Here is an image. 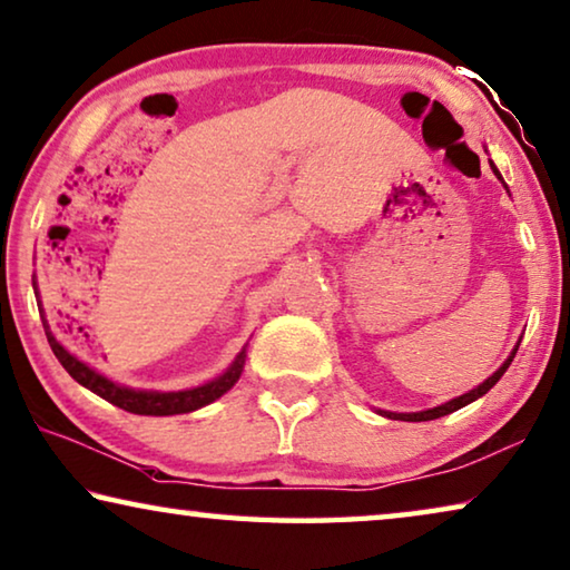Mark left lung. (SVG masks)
Masks as SVG:
<instances>
[{"instance_id": "left-lung-1", "label": "left lung", "mask_w": 570, "mask_h": 570, "mask_svg": "<svg viewBox=\"0 0 570 570\" xmlns=\"http://www.w3.org/2000/svg\"><path fill=\"white\" fill-rule=\"evenodd\" d=\"M492 165V161H490ZM492 169H494V175H497V179H502V175L500 171H497V167L492 165ZM504 183V179H502ZM514 352H518V345H514V350H512V355L504 360V363L494 370V373L487 377V381L482 383V385H476L474 391H469V393H464V395H459V399H451V401H446V403H441V405H436V409H429V411H419V413H393V411H381V415H385V419H393V421H433V419H441V415H449V413H454V411H459V409H464V405H469L472 401H476V399H482V395L490 391V387L500 381V377L504 375V370L510 367V363H512V357H514Z\"/></svg>"}]
</instances>
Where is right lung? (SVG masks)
Returning <instances> with one entry per match:
<instances>
[{
	"label": "right lung",
	"instance_id": "add662e5",
	"mask_svg": "<svg viewBox=\"0 0 570 570\" xmlns=\"http://www.w3.org/2000/svg\"><path fill=\"white\" fill-rule=\"evenodd\" d=\"M42 327H45V334H48L52 352H56V357L60 360V365L68 370V375L73 377L76 383L88 387L90 393L101 395L104 401L119 405V409L137 413V415H177V413H189V411L203 409V405L218 401L223 393H228L230 387L238 383L243 365H246V347H243L238 352V357L233 360V365L210 383L187 387V391H175V393L137 391V387H126V385L108 381L106 375L96 373L94 367H88L86 363H80L76 355H70V352L56 340V334L50 332L48 320L42 322Z\"/></svg>",
	"mask_w": 570,
	"mask_h": 570
}]
</instances>
